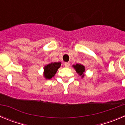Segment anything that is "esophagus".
Listing matches in <instances>:
<instances>
[{"label": "esophagus", "instance_id": "esophagus-1", "mask_svg": "<svg viewBox=\"0 0 125 125\" xmlns=\"http://www.w3.org/2000/svg\"><path fill=\"white\" fill-rule=\"evenodd\" d=\"M64 66H66V67H69V66H70V63H69V62H65Z\"/></svg>", "mask_w": 125, "mask_h": 125}]
</instances>
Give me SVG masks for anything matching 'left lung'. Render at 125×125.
I'll return each instance as SVG.
<instances>
[{
	"instance_id": "8db88e82",
	"label": "left lung",
	"mask_w": 125,
	"mask_h": 125,
	"mask_svg": "<svg viewBox=\"0 0 125 125\" xmlns=\"http://www.w3.org/2000/svg\"><path fill=\"white\" fill-rule=\"evenodd\" d=\"M73 68H74L76 71L77 72V73L79 75V76H81L82 78H83L84 76V73L85 71V68L83 65H81L80 64H77L76 65H73Z\"/></svg>"
}]
</instances>
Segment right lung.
Wrapping results in <instances>:
<instances>
[{
	"mask_svg": "<svg viewBox=\"0 0 125 125\" xmlns=\"http://www.w3.org/2000/svg\"><path fill=\"white\" fill-rule=\"evenodd\" d=\"M61 63L60 62H51L44 66V76L46 79H50L54 76L57 69L61 67Z\"/></svg>",
	"mask_w": 125,
	"mask_h": 125,
	"instance_id": "add662e5",
	"label": "right lung"
}]
</instances>
